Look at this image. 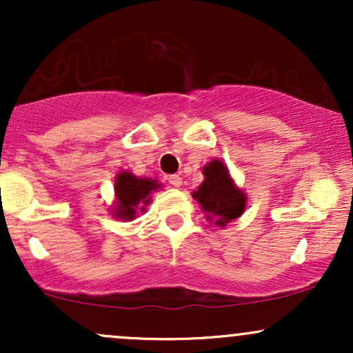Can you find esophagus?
I'll return each instance as SVG.
<instances>
[{"mask_svg":"<svg viewBox=\"0 0 353 353\" xmlns=\"http://www.w3.org/2000/svg\"><path fill=\"white\" fill-rule=\"evenodd\" d=\"M168 182L172 185V188H181V185H182V177L177 176V174H172V176L168 177Z\"/></svg>","mask_w":353,"mask_h":353,"instance_id":"34e87169","label":"esophagus"}]
</instances>
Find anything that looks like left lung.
I'll use <instances>...</instances> for the list:
<instances>
[{"label": "left lung", "mask_w": 353, "mask_h": 353, "mask_svg": "<svg viewBox=\"0 0 353 353\" xmlns=\"http://www.w3.org/2000/svg\"><path fill=\"white\" fill-rule=\"evenodd\" d=\"M204 181L192 197L199 202L205 219L217 228H225L236 221L247 208V194L234 182L228 165L221 159H212L202 168Z\"/></svg>", "instance_id": "obj_1"}]
</instances>
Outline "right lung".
Returning <instances> with one entry per match:
<instances>
[{
  "mask_svg": "<svg viewBox=\"0 0 353 353\" xmlns=\"http://www.w3.org/2000/svg\"><path fill=\"white\" fill-rule=\"evenodd\" d=\"M163 188L161 182L151 177H137L129 171L117 172L114 179V205H111V214L123 222L134 221L139 212H145L151 204L152 192Z\"/></svg>",
  "mask_w": 353,
  "mask_h": 353,
  "instance_id": "obj_1",
  "label": "right lung"
}]
</instances>
